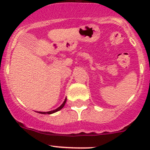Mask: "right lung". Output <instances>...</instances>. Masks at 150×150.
<instances>
[{"label":"right lung","mask_w":150,"mask_h":150,"mask_svg":"<svg viewBox=\"0 0 150 150\" xmlns=\"http://www.w3.org/2000/svg\"><path fill=\"white\" fill-rule=\"evenodd\" d=\"M66 101H67V98H65V100L64 101V102H63L62 104V105L60 106V107H59L58 108L56 109V110H52V111H49V112H38L39 113H41V114H52V113L56 112L59 111L60 110H62V109L63 107H64V104H65V103H66Z\"/></svg>","instance_id":"right-lung-1"}]
</instances>
